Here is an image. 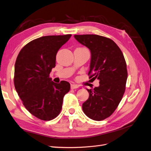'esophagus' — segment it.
<instances>
[{
	"label": "esophagus",
	"instance_id": "1",
	"mask_svg": "<svg viewBox=\"0 0 151 151\" xmlns=\"http://www.w3.org/2000/svg\"><path fill=\"white\" fill-rule=\"evenodd\" d=\"M79 88V86L77 84H71V89H77Z\"/></svg>",
	"mask_w": 151,
	"mask_h": 151
}]
</instances>
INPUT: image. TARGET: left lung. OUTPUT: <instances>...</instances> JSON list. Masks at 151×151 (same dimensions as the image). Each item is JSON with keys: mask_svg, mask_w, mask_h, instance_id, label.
<instances>
[{"mask_svg": "<svg viewBox=\"0 0 151 151\" xmlns=\"http://www.w3.org/2000/svg\"><path fill=\"white\" fill-rule=\"evenodd\" d=\"M75 39L89 49L91 54L89 79H98L100 86L87 89L83 103L84 114L95 121H102L115 111L126 89L128 77L124 55L111 39L99 35H75Z\"/></svg>", "mask_w": 151, "mask_h": 151, "instance_id": "obj_1", "label": "left lung"}]
</instances>
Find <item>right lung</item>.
Listing matches in <instances>:
<instances>
[{
  "instance_id": "add662e5",
  "label": "right lung",
  "mask_w": 151,
  "mask_h": 151,
  "mask_svg": "<svg viewBox=\"0 0 151 151\" xmlns=\"http://www.w3.org/2000/svg\"><path fill=\"white\" fill-rule=\"evenodd\" d=\"M71 35H47L34 39L22 49L16 58V92L27 111L42 121L52 120L59 115L63 96L70 89L67 81L52 82L50 74L55 67L57 52Z\"/></svg>"
}]
</instances>
